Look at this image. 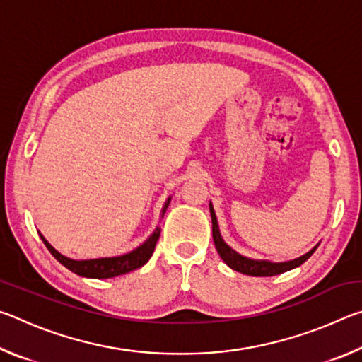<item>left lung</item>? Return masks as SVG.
I'll use <instances>...</instances> for the list:
<instances>
[{
  "label": "left lung",
  "instance_id": "left-lung-1",
  "mask_svg": "<svg viewBox=\"0 0 362 362\" xmlns=\"http://www.w3.org/2000/svg\"><path fill=\"white\" fill-rule=\"evenodd\" d=\"M209 211H211V218H212V238H214V244H216L218 255L222 257V260L231 269L240 272L243 274H249V276H274V274L289 272V269L297 268L302 265V263L308 260L310 257L313 255L315 250L317 249V246H320V244H316L313 249L308 250V252L303 255H300L298 259L287 260V262H269V260L249 259V257L238 254L235 249H231L228 244L223 241L222 235H220L217 217H216V212H214L212 203H209Z\"/></svg>",
  "mask_w": 362,
  "mask_h": 362
}]
</instances>
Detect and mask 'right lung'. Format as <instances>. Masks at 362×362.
Wrapping results in <instances>:
<instances>
[{
  "mask_svg": "<svg viewBox=\"0 0 362 362\" xmlns=\"http://www.w3.org/2000/svg\"><path fill=\"white\" fill-rule=\"evenodd\" d=\"M169 203H170V196L163 206L161 217H164V212H166ZM159 233H161V228L156 226V230L148 236V240L127 254L116 255V257H100V259H88V260H75V259H70V257H65L60 254L59 250L54 249L51 244L47 243L45 236L42 235H40V236H41L42 243L46 244V247L49 249V252L56 257V259L62 263L65 268H69L70 272H73L75 274H78V276H83V278L107 279V278L122 276V274H127V273L134 272V269L144 267L145 263L150 260V257L153 255V250H155Z\"/></svg>",
  "mask_w": 362,
  "mask_h": 362,
  "instance_id": "add662e5",
  "label": "right lung"
}]
</instances>
